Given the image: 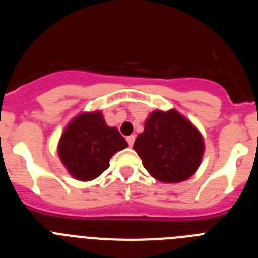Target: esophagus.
Instances as JSON below:
<instances>
[{"mask_svg":"<svg viewBox=\"0 0 258 258\" xmlns=\"http://www.w3.org/2000/svg\"><path fill=\"white\" fill-rule=\"evenodd\" d=\"M126 141H127V143H129V146H133V143H134V141H136V136H129V137H126Z\"/></svg>","mask_w":258,"mask_h":258,"instance_id":"esophagus-1","label":"esophagus"}]
</instances>
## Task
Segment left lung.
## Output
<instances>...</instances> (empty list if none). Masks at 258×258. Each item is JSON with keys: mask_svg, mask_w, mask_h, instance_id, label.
Masks as SVG:
<instances>
[{"mask_svg": "<svg viewBox=\"0 0 258 258\" xmlns=\"http://www.w3.org/2000/svg\"><path fill=\"white\" fill-rule=\"evenodd\" d=\"M204 147L202 133L175 109L152 111L133 146L145 169L163 183L190 178L202 163Z\"/></svg>", "mask_w": 258, "mask_h": 258, "instance_id": "obj_1", "label": "left lung"}]
</instances>
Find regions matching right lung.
Returning a JSON list of instances; mask_svg holds the SVG:
<instances>
[{
  "label": "right lung",
  "instance_id": "obj_1",
  "mask_svg": "<svg viewBox=\"0 0 258 258\" xmlns=\"http://www.w3.org/2000/svg\"><path fill=\"white\" fill-rule=\"evenodd\" d=\"M117 127L108 126L101 111L81 112L66 126L58 143L59 159L74 178L92 181L109 166V159L126 149Z\"/></svg>",
  "mask_w": 258,
  "mask_h": 258
}]
</instances>
